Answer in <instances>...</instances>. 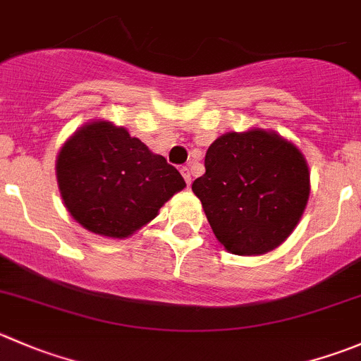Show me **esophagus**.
<instances>
[{
  "instance_id": "obj_1",
  "label": "esophagus",
  "mask_w": 361,
  "mask_h": 361,
  "mask_svg": "<svg viewBox=\"0 0 361 361\" xmlns=\"http://www.w3.org/2000/svg\"><path fill=\"white\" fill-rule=\"evenodd\" d=\"M181 176L185 178V181H187V185H190L192 181V176H190V167H181Z\"/></svg>"
}]
</instances>
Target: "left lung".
Wrapping results in <instances>:
<instances>
[{
    "instance_id": "8db88e82",
    "label": "left lung",
    "mask_w": 361,
    "mask_h": 361,
    "mask_svg": "<svg viewBox=\"0 0 361 361\" xmlns=\"http://www.w3.org/2000/svg\"><path fill=\"white\" fill-rule=\"evenodd\" d=\"M192 183L216 240L236 255H261L288 240L305 209L310 173L302 152L275 132H229L212 142Z\"/></svg>"
}]
</instances>
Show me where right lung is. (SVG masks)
I'll list each match as a JSON object with an SVG mask.
<instances>
[{
  "instance_id": "right-lung-1",
  "label": "right lung",
  "mask_w": 361,
  "mask_h": 361,
  "mask_svg": "<svg viewBox=\"0 0 361 361\" xmlns=\"http://www.w3.org/2000/svg\"><path fill=\"white\" fill-rule=\"evenodd\" d=\"M56 178L75 222L120 240L155 219L164 202L185 188L176 167L104 120L80 127L61 146Z\"/></svg>"
}]
</instances>
